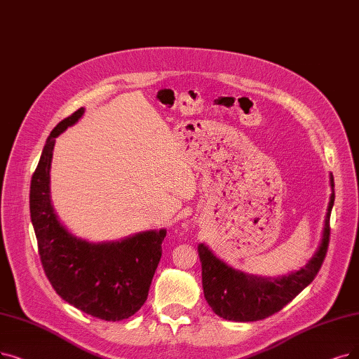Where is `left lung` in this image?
<instances>
[{"label":"left lung","instance_id":"8db88e82","mask_svg":"<svg viewBox=\"0 0 359 359\" xmlns=\"http://www.w3.org/2000/svg\"><path fill=\"white\" fill-rule=\"evenodd\" d=\"M330 202L320 245L311 259L297 271L280 277H257L229 266L206 245L197 246L202 262L203 293L212 311L236 323L259 321L271 317L312 283L323 265L328 248L330 215L334 205V178L330 174Z\"/></svg>","mask_w":359,"mask_h":359}]
</instances>
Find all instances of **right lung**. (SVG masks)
Wrapping results in <instances>:
<instances>
[{
	"label": "right lung",
	"mask_w": 359,
	"mask_h": 359,
	"mask_svg": "<svg viewBox=\"0 0 359 359\" xmlns=\"http://www.w3.org/2000/svg\"><path fill=\"white\" fill-rule=\"evenodd\" d=\"M85 113L81 107L51 131L32 175L29 208L46 276L67 304L104 321L134 315L149 296L166 229H150L118 241L93 243L72 234L51 203L50 170L55 138Z\"/></svg>",
	"instance_id": "add662e5"
}]
</instances>
